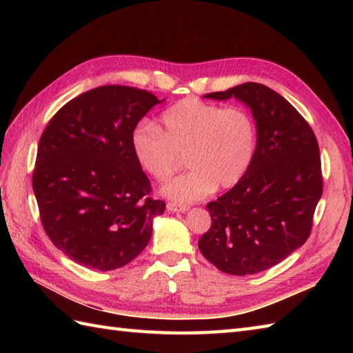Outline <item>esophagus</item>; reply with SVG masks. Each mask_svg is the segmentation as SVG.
<instances>
[{
	"label": "esophagus",
	"instance_id": "1",
	"mask_svg": "<svg viewBox=\"0 0 353 353\" xmlns=\"http://www.w3.org/2000/svg\"><path fill=\"white\" fill-rule=\"evenodd\" d=\"M188 206L185 205H176V203H168L167 205V211L168 212H186L188 211Z\"/></svg>",
	"mask_w": 353,
	"mask_h": 353
}]
</instances>
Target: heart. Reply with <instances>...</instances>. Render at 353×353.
<instances>
[{
    "mask_svg": "<svg viewBox=\"0 0 353 353\" xmlns=\"http://www.w3.org/2000/svg\"><path fill=\"white\" fill-rule=\"evenodd\" d=\"M256 144V124L249 112L192 97L163 112L161 130L142 121L130 137L134 159L157 182L168 181L181 167V156L186 157L191 170L162 188L176 203H191L215 188L228 190L241 182Z\"/></svg>",
    "mask_w": 353,
    "mask_h": 353,
    "instance_id": "obj_1",
    "label": "heart"
}]
</instances>
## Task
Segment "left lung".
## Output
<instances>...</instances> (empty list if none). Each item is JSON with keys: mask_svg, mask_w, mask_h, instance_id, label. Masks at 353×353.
<instances>
[{"mask_svg": "<svg viewBox=\"0 0 353 353\" xmlns=\"http://www.w3.org/2000/svg\"><path fill=\"white\" fill-rule=\"evenodd\" d=\"M203 97L244 103L256 124L258 144L241 182L206 205L212 223L199 249L223 273L265 272L310 236L323 192L316 134L282 95L261 83Z\"/></svg>", "mask_w": 353, "mask_h": 353, "instance_id": "left-lung-1", "label": "left lung"}]
</instances>
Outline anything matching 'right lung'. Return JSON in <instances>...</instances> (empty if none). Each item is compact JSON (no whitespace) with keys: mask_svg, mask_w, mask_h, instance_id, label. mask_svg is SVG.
Listing matches in <instances>:
<instances>
[{"mask_svg":"<svg viewBox=\"0 0 353 353\" xmlns=\"http://www.w3.org/2000/svg\"><path fill=\"white\" fill-rule=\"evenodd\" d=\"M157 100L142 89L108 85L68 101L37 147L33 191L42 226L59 250L109 272L145 249L165 203L132 152L130 137Z\"/></svg>","mask_w":353,"mask_h":353,"instance_id":"right-lung-1","label":"right lung"}]
</instances>
